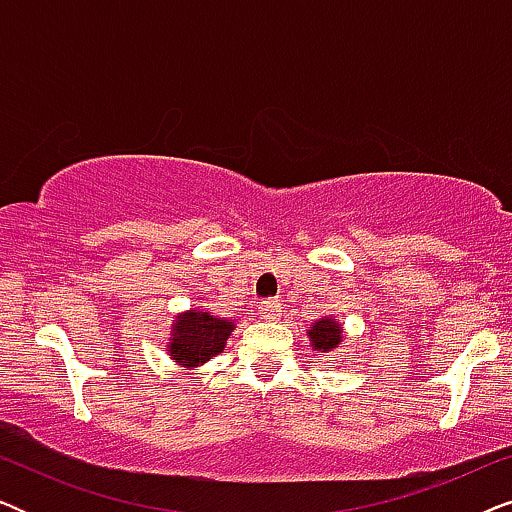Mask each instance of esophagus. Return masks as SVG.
Masks as SVG:
<instances>
[{"mask_svg": "<svg viewBox=\"0 0 512 512\" xmlns=\"http://www.w3.org/2000/svg\"><path fill=\"white\" fill-rule=\"evenodd\" d=\"M279 314H282V305L277 300H265V303L258 305V317L263 321H277Z\"/></svg>", "mask_w": 512, "mask_h": 512, "instance_id": "34e87169", "label": "esophagus"}]
</instances>
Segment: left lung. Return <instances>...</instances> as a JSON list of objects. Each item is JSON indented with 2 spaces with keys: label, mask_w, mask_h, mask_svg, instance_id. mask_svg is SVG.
Returning a JSON list of instances; mask_svg holds the SVG:
<instances>
[{
  "label": "left lung",
  "mask_w": 512,
  "mask_h": 512,
  "mask_svg": "<svg viewBox=\"0 0 512 512\" xmlns=\"http://www.w3.org/2000/svg\"><path fill=\"white\" fill-rule=\"evenodd\" d=\"M307 338H310L314 352L324 354L328 359H335V352L345 345V326L333 314H328V317L317 319L307 328Z\"/></svg>",
  "instance_id": "obj_1"
}]
</instances>
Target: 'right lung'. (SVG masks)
Here are the masks:
<instances>
[{"label":"right lung","mask_w":512,"mask_h":512,"mask_svg":"<svg viewBox=\"0 0 512 512\" xmlns=\"http://www.w3.org/2000/svg\"><path fill=\"white\" fill-rule=\"evenodd\" d=\"M235 328L233 319L216 317L214 312L202 310V307H191L172 319L170 338H167L170 342L165 352L179 368H200L223 352Z\"/></svg>","instance_id":"1"}]
</instances>
